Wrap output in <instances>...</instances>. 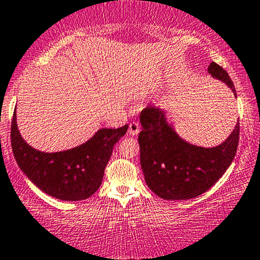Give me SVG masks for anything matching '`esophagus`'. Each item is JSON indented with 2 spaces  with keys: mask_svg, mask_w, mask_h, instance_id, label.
<instances>
[{
  "mask_svg": "<svg viewBox=\"0 0 260 260\" xmlns=\"http://www.w3.org/2000/svg\"><path fill=\"white\" fill-rule=\"evenodd\" d=\"M140 132V124L138 122H133L129 124V128H128V133L131 134V136H138Z\"/></svg>",
  "mask_w": 260,
  "mask_h": 260,
  "instance_id": "34e87169",
  "label": "esophagus"
}]
</instances>
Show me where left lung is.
<instances>
[{
  "instance_id": "left-lung-1",
  "label": "left lung",
  "mask_w": 260,
  "mask_h": 260,
  "mask_svg": "<svg viewBox=\"0 0 260 260\" xmlns=\"http://www.w3.org/2000/svg\"><path fill=\"white\" fill-rule=\"evenodd\" d=\"M208 72L236 98L234 84L221 66L211 62ZM140 123L141 170L149 188L166 200L192 199L205 193L229 168L238 149L239 122L224 141L212 147L194 145L180 137L159 107L149 106L141 111Z\"/></svg>"
}]
</instances>
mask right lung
<instances>
[{
    "mask_svg": "<svg viewBox=\"0 0 260 260\" xmlns=\"http://www.w3.org/2000/svg\"><path fill=\"white\" fill-rule=\"evenodd\" d=\"M121 128H101L81 145L57 152L29 146L19 132L16 110L12 121V149L19 168L39 189L64 202L90 198L100 188L114 145L126 134Z\"/></svg>",
    "mask_w": 260,
    "mask_h": 260,
    "instance_id": "add662e5",
    "label": "right lung"
}]
</instances>
